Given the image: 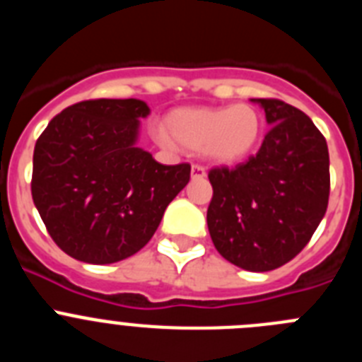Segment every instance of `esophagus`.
Instances as JSON below:
<instances>
[{
    "mask_svg": "<svg viewBox=\"0 0 362 362\" xmlns=\"http://www.w3.org/2000/svg\"><path fill=\"white\" fill-rule=\"evenodd\" d=\"M206 175V170H204L203 165H192V177L199 179Z\"/></svg>",
    "mask_w": 362,
    "mask_h": 362,
    "instance_id": "34e87169",
    "label": "esophagus"
}]
</instances>
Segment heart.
<instances>
[{"mask_svg":"<svg viewBox=\"0 0 362 362\" xmlns=\"http://www.w3.org/2000/svg\"><path fill=\"white\" fill-rule=\"evenodd\" d=\"M166 123L175 143L190 150L203 148L212 161L225 165L245 159L254 150L263 129L259 112L250 105L179 108L172 112ZM171 138L158 132V141L163 146L172 148Z\"/></svg>","mask_w":362,"mask_h":362,"instance_id":"1","label":"heart"}]
</instances>
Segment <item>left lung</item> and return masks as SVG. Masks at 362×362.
Listing matches in <instances>:
<instances>
[{
    "label": "left lung",
    "mask_w": 362,
    "mask_h": 362,
    "mask_svg": "<svg viewBox=\"0 0 362 362\" xmlns=\"http://www.w3.org/2000/svg\"><path fill=\"white\" fill-rule=\"evenodd\" d=\"M270 130L235 168L209 172L206 223L226 261L250 272L276 270L299 254L325 217L330 196L328 145L305 112L281 99H252Z\"/></svg>",
    "instance_id": "left-lung-1"
}]
</instances>
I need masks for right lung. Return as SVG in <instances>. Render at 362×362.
Wrapping results in <instances>:
<instances>
[{
  "label": "right lung",
  "mask_w": 362,
  "mask_h": 362,
  "mask_svg": "<svg viewBox=\"0 0 362 362\" xmlns=\"http://www.w3.org/2000/svg\"><path fill=\"white\" fill-rule=\"evenodd\" d=\"M141 99H88L57 114L34 146L32 199L50 238L70 257L117 263L139 252L190 165H161L136 145Z\"/></svg>",
  "instance_id": "obj_1"
}]
</instances>
